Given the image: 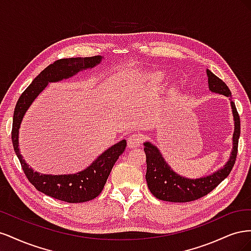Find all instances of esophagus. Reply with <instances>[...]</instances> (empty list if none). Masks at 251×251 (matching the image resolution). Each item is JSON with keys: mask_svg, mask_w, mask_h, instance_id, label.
Instances as JSON below:
<instances>
[{"mask_svg": "<svg viewBox=\"0 0 251 251\" xmlns=\"http://www.w3.org/2000/svg\"><path fill=\"white\" fill-rule=\"evenodd\" d=\"M143 142V136L139 133H134L128 136L127 138V147L134 149L141 146V143Z\"/></svg>", "mask_w": 251, "mask_h": 251, "instance_id": "34e87169", "label": "esophagus"}]
</instances>
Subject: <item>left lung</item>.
Segmentation results:
<instances>
[{
  "label": "left lung",
  "mask_w": 251,
  "mask_h": 251,
  "mask_svg": "<svg viewBox=\"0 0 251 251\" xmlns=\"http://www.w3.org/2000/svg\"><path fill=\"white\" fill-rule=\"evenodd\" d=\"M209 90L211 92L225 95L231 100V92L226 83L218 76L207 70ZM231 108L234 117V133H233V149L230 159L224 168L219 170L209 176L200 179H187L181 177L175 173L169 164L164 161L160 151L150 142L144 143V151L147 155V174L146 179L151 193L157 199L169 202H189L200 199L209 194L230 174L235 158L238 155L239 137L241 133L240 116L231 101Z\"/></svg>",
  "instance_id": "8db88e82"
}]
</instances>
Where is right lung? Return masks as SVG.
Masks as SVG:
<instances>
[{"label":"right lung","mask_w":251,"mask_h":251,"mask_svg":"<svg viewBox=\"0 0 251 251\" xmlns=\"http://www.w3.org/2000/svg\"><path fill=\"white\" fill-rule=\"evenodd\" d=\"M100 55L91 57H71L57 59L37 75L22 93L13 113L11 138L14 151L21 162L27 179L37 191L52 198L68 203H79L93 200L101 193L114 164L124 153L126 141L121 140L98 157L88 169L74 175H43L33 172L23 159L19 150V128L29 105L35 100L48 82L58 81L72 76L87 68L100 64Z\"/></svg>","instance_id":"obj_1"}]
</instances>
